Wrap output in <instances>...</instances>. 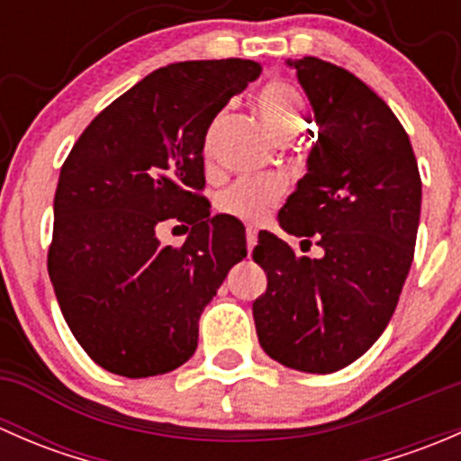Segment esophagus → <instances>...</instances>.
Here are the masks:
<instances>
[{"instance_id":"obj_1","label":"esophagus","mask_w":461,"mask_h":461,"mask_svg":"<svg viewBox=\"0 0 461 461\" xmlns=\"http://www.w3.org/2000/svg\"><path fill=\"white\" fill-rule=\"evenodd\" d=\"M245 236H248V248L252 249L254 245H257V227H248Z\"/></svg>"}]
</instances>
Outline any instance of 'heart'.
Returning a JSON list of instances; mask_svg holds the SVG:
<instances>
[{"label": "heart", "instance_id": "heart-1", "mask_svg": "<svg viewBox=\"0 0 461 461\" xmlns=\"http://www.w3.org/2000/svg\"><path fill=\"white\" fill-rule=\"evenodd\" d=\"M258 109L265 122L278 140H290L303 124V97L290 82H269L258 93ZM285 194V183L278 176H252L240 178L221 192L218 209L240 221H263Z\"/></svg>", "mask_w": 461, "mask_h": 461}]
</instances>
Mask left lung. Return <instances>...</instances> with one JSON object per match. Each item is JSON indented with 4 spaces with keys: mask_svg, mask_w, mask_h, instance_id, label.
<instances>
[{
    "mask_svg": "<svg viewBox=\"0 0 461 461\" xmlns=\"http://www.w3.org/2000/svg\"><path fill=\"white\" fill-rule=\"evenodd\" d=\"M290 67L310 97L319 140L278 221L305 243L314 236L323 257H296L260 231L254 260L267 290L252 310L274 361L328 375L359 359L397 308L415 257L421 178L406 129L366 82L319 58Z\"/></svg>",
    "mask_w": 461,
    "mask_h": 461,
    "instance_id": "obj_1",
    "label": "left lung"
}]
</instances>
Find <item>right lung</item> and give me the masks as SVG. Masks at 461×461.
Returning <instances> with one entry per match:
<instances>
[{
    "mask_svg": "<svg viewBox=\"0 0 461 461\" xmlns=\"http://www.w3.org/2000/svg\"><path fill=\"white\" fill-rule=\"evenodd\" d=\"M258 76L240 58L158 68L100 111L64 160L49 276L73 337L109 373L183 366L204 305L248 257L245 227L209 216L203 149L218 111ZM167 220L193 225L178 249L157 240Z\"/></svg>",
    "mask_w": 461,
    "mask_h": 461,
    "instance_id": "add662e5",
    "label": "right lung"
}]
</instances>
